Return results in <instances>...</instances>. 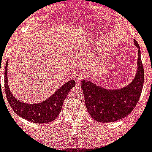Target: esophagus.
Masks as SVG:
<instances>
[{
    "mask_svg": "<svg viewBox=\"0 0 152 152\" xmlns=\"http://www.w3.org/2000/svg\"><path fill=\"white\" fill-rule=\"evenodd\" d=\"M74 78H75V79L76 80V81H81V75L80 74V73H76V74H75Z\"/></svg>",
    "mask_w": 152,
    "mask_h": 152,
    "instance_id": "obj_1",
    "label": "esophagus"
}]
</instances>
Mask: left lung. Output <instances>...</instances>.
Instances as JSON below:
<instances>
[{"label": "left lung", "mask_w": 152, "mask_h": 152, "mask_svg": "<svg viewBox=\"0 0 152 152\" xmlns=\"http://www.w3.org/2000/svg\"><path fill=\"white\" fill-rule=\"evenodd\" d=\"M138 48V71L132 82L126 87L107 90L90 81H82L81 87L85 104L89 115L98 122L110 123L124 118L131 113L138 103L144 80V71Z\"/></svg>", "instance_id": "1"}]
</instances>
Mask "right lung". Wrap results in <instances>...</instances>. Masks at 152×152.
<instances>
[{
    "instance_id": "right-lung-1",
    "label": "right lung",
    "mask_w": 152,
    "mask_h": 152,
    "mask_svg": "<svg viewBox=\"0 0 152 152\" xmlns=\"http://www.w3.org/2000/svg\"><path fill=\"white\" fill-rule=\"evenodd\" d=\"M7 61L5 69L4 86L6 98L15 113L26 121L34 123H45L54 121L58 116L62 109L64 99L70 90L76 86L74 80H71L63 85L50 98L37 104H27L24 102L18 101L13 96L8 85Z\"/></svg>"
}]
</instances>
